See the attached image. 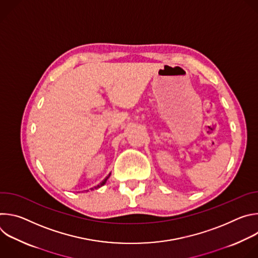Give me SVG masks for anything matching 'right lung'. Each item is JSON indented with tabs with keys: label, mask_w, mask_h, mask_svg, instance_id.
<instances>
[{
	"label": "right lung",
	"mask_w": 258,
	"mask_h": 258,
	"mask_svg": "<svg viewBox=\"0 0 258 258\" xmlns=\"http://www.w3.org/2000/svg\"><path fill=\"white\" fill-rule=\"evenodd\" d=\"M107 178H108V177H106V178H105V179H103V180H102V181H101V182H100V183H99V185H98V186H96V187H94V188H92V189H91V190H94V189H97V188H100V187H101V186H103V185H104V183H105V182H106V180H107Z\"/></svg>",
	"instance_id": "1"
}]
</instances>
